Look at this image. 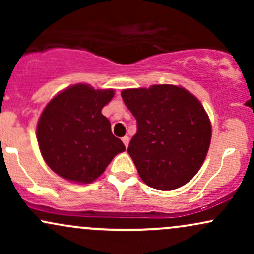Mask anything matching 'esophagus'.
I'll return each instance as SVG.
<instances>
[{"mask_svg":"<svg viewBox=\"0 0 254 254\" xmlns=\"http://www.w3.org/2000/svg\"><path fill=\"white\" fill-rule=\"evenodd\" d=\"M122 142H123V143H124L125 148H127V145H129V137L124 136L123 138H122Z\"/></svg>","mask_w":254,"mask_h":254,"instance_id":"34e87169","label":"esophagus"}]
</instances>
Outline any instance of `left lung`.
Masks as SVG:
<instances>
[{
  "instance_id": "8db88e82",
  "label": "left lung",
  "mask_w": 254,
  "mask_h": 254,
  "mask_svg": "<svg viewBox=\"0 0 254 254\" xmlns=\"http://www.w3.org/2000/svg\"><path fill=\"white\" fill-rule=\"evenodd\" d=\"M122 98L137 122L127 153L141 179L157 190H174L190 182L211 139L202 104L173 84L124 89Z\"/></svg>"
}]
</instances>
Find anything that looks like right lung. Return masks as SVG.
<instances>
[{"label": "right lung", "mask_w": 254, "mask_h": 254, "mask_svg": "<svg viewBox=\"0 0 254 254\" xmlns=\"http://www.w3.org/2000/svg\"><path fill=\"white\" fill-rule=\"evenodd\" d=\"M113 95L112 89L75 84L56 95L43 111L37 127L38 143L45 162L58 176L92 183L125 150L101 113Z\"/></svg>", "instance_id": "obj_1"}]
</instances>
